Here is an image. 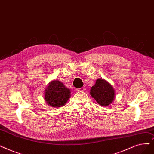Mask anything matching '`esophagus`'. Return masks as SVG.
Returning <instances> with one entry per match:
<instances>
[{
    "mask_svg": "<svg viewBox=\"0 0 154 154\" xmlns=\"http://www.w3.org/2000/svg\"><path fill=\"white\" fill-rule=\"evenodd\" d=\"M85 89V88H79V89H77V91L80 92V91H84Z\"/></svg>",
    "mask_w": 154,
    "mask_h": 154,
    "instance_id": "esophagus-1",
    "label": "esophagus"
}]
</instances>
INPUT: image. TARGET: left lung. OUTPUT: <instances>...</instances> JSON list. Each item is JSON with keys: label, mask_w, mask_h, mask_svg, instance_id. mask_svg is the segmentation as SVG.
<instances>
[{"label": "left lung", "mask_w": 154, "mask_h": 154, "mask_svg": "<svg viewBox=\"0 0 154 154\" xmlns=\"http://www.w3.org/2000/svg\"><path fill=\"white\" fill-rule=\"evenodd\" d=\"M90 94L101 106L109 105L115 97V91L112 86L102 78L96 80V84L91 88Z\"/></svg>", "instance_id": "left-lung-1"}]
</instances>
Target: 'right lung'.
Wrapping results in <instances>:
<instances>
[{"instance_id":"right-lung-1","label":"right lung","mask_w":154,"mask_h":154,"mask_svg":"<svg viewBox=\"0 0 154 154\" xmlns=\"http://www.w3.org/2000/svg\"><path fill=\"white\" fill-rule=\"evenodd\" d=\"M46 103L53 108H60L67 103L70 96V90L59 81H52L45 91Z\"/></svg>"}]
</instances>
